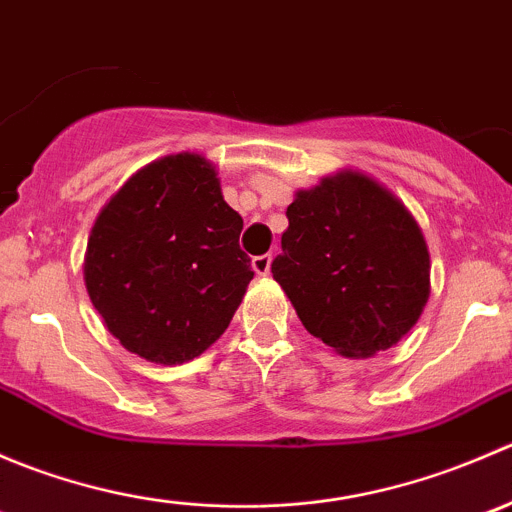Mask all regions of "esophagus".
I'll list each match as a JSON object with an SVG mask.
<instances>
[{"instance_id":"esophagus-1","label":"esophagus","mask_w":512,"mask_h":512,"mask_svg":"<svg viewBox=\"0 0 512 512\" xmlns=\"http://www.w3.org/2000/svg\"><path fill=\"white\" fill-rule=\"evenodd\" d=\"M270 265H272V257L270 255L252 257V270H255L260 277H265L267 272H270Z\"/></svg>"}]
</instances>
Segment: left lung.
<instances>
[{
    "label": "left lung",
    "mask_w": 512,
    "mask_h": 512,
    "mask_svg": "<svg viewBox=\"0 0 512 512\" xmlns=\"http://www.w3.org/2000/svg\"><path fill=\"white\" fill-rule=\"evenodd\" d=\"M287 220L272 277L304 329L349 359L399 344L431 292L426 237L409 208L347 168L297 190Z\"/></svg>",
    "instance_id": "left-lung-1"
}]
</instances>
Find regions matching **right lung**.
Instances as JSON below:
<instances>
[{"instance_id":"obj_1","label":"right lung","mask_w":512,"mask_h":512,"mask_svg":"<svg viewBox=\"0 0 512 512\" xmlns=\"http://www.w3.org/2000/svg\"><path fill=\"white\" fill-rule=\"evenodd\" d=\"M242 218L200 153L148 163L103 205L84 257L91 304L131 354L173 366L220 339L252 280Z\"/></svg>"}]
</instances>
